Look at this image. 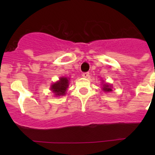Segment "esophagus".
Returning <instances> with one entry per match:
<instances>
[{"label":"esophagus","mask_w":155,"mask_h":155,"mask_svg":"<svg viewBox=\"0 0 155 155\" xmlns=\"http://www.w3.org/2000/svg\"><path fill=\"white\" fill-rule=\"evenodd\" d=\"M82 77H84V78H87V76H89V73L88 72H85V73H82Z\"/></svg>","instance_id":"34e87169"}]
</instances>
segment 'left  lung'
I'll list each match as a JSON object with an SVG mask.
<instances>
[{"mask_svg": "<svg viewBox=\"0 0 155 155\" xmlns=\"http://www.w3.org/2000/svg\"><path fill=\"white\" fill-rule=\"evenodd\" d=\"M103 89H104V91H107V92L111 91H112V88H111V87L109 86V85H108V84H104Z\"/></svg>", "mask_w": 155, "mask_h": 155, "instance_id": "obj_1", "label": "left lung"}]
</instances>
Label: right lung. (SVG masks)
<instances>
[{"label": "right lung", "instance_id": "1", "mask_svg": "<svg viewBox=\"0 0 155 155\" xmlns=\"http://www.w3.org/2000/svg\"><path fill=\"white\" fill-rule=\"evenodd\" d=\"M69 80L68 78L61 77L60 80L55 83L52 84L51 87V90L54 93L56 96H61L64 95L69 85Z\"/></svg>", "mask_w": 155, "mask_h": 155}]
</instances>
